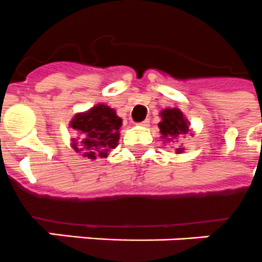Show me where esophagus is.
Listing matches in <instances>:
<instances>
[{"label":"esophagus","mask_w":262,"mask_h":262,"mask_svg":"<svg viewBox=\"0 0 262 262\" xmlns=\"http://www.w3.org/2000/svg\"><path fill=\"white\" fill-rule=\"evenodd\" d=\"M137 125H140V126H148V125H149V120L141 121V122H138Z\"/></svg>","instance_id":"34e87169"}]
</instances>
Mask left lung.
Returning <instances> with one entry per match:
<instances>
[{
    "label": "left lung",
    "mask_w": 262,
    "mask_h": 262,
    "mask_svg": "<svg viewBox=\"0 0 262 262\" xmlns=\"http://www.w3.org/2000/svg\"><path fill=\"white\" fill-rule=\"evenodd\" d=\"M161 137L168 141H178L190 132V122L179 109H165L161 112V122L159 124ZM183 148H178L176 153H182Z\"/></svg>",
    "instance_id": "left-lung-1"
}]
</instances>
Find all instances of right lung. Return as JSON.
<instances>
[{
  "label": "right lung",
  "instance_id": "right-lung-1",
  "mask_svg": "<svg viewBox=\"0 0 262 262\" xmlns=\"http://www.w3.org/2000/svg\"><path fill=\"white\" fill-rule=\"evenodd\" d=\"M121 125L122 120L117 116L116 110L99 103L72 118L71 127L80 136V141L72 140L71 146L91 160L107 157L110 150L118 145Z\"/></svg>",
  "mask_w": 262,
  "mask_h": 262
}]
</instances>
